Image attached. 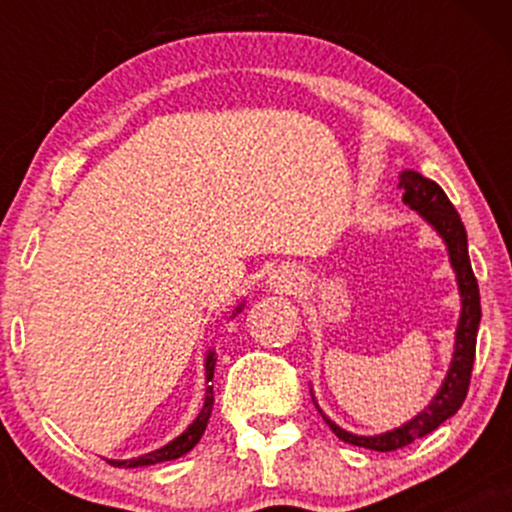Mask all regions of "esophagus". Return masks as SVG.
I'll use <instances>...</instances> for the list:
<instances>
[{
  "label": "esophagus",
  "mask_w": 512,
  "mask_h": 512,
  "mask_svg": "<svg viewBox=\"0 0 512 512\" xmlns=\"http://www.w3.org/2000/svg\"><path fill=\"white\" fill-rule=\"evenodd\" d=\"M272 284L279 286V289H289V286H293V276L291 274H274Z\"/></svg>",
  "instance_id": "obj_1"
}]
</instances>
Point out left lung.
<instances>
[{"mask_svg": "<svg viewBox=\"0 0 512 512\" xmlns=\"http://www.w3.org/2000/svg\"><path fill=\"white\" fill-rule=\"evenodd\" d=\"M399 187L404 190L402 202L409 204V209H414L416 214L438 233L440 240L445 243V248H448L450 267L452 272H455L462 308L455 330V351H452V361L448 373H445L443 378V385L438 387V392L433 395L431 402H428L419 414L411 416L409 421H404L402 426L385 433H375V436H358V433H351L346 431V428L334 424L330 416L322 414L320 404L315 402L322 419L327 421V426L332 428L334 436L339 440L358 445V448L378 452L404 448V445L414 443L416 438H424L431 431H436L443 421H448L452 414H457V409L462 407L469 390V378H472L474 351H477V332L481 320L479 286L477 279H474L472 262H469L467 231H464L460 214H457L455 207L450 204L448 195L440 190V185L424 178V175L416 173V170H402V173H399Z\"/></svg>", "mask_w": 512, "mask_h": 512, "instance_id": "obj_1", "label": "left lung"}]
</instances>
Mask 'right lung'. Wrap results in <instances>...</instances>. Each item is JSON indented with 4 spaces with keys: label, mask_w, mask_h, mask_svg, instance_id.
Instances as JSON below:
<instances>
[{
    "label": "right lung",
    "mask_w": 512,
    "mask_h": 512,
    "mask_svg": "<svg viewBox=\"0 0 512 512\" xmlns=\"http://www.w3.org/2000/svg\"><path fill=\"white\" fill-rule=\"evenodd\" d=\"M243 308H245V303H240L238 308L233 310V315H238ZM214 366H216V354H214V349H209L207 356H204V373H207V392H204V407L197 414V419L192 421V424L187 426L178 438H173L170 443L163 445V448L146 452V455L132 457V460H108V462L113 464V467H132V469L134 467H149V464H156V462L178 460V457L187 455V452L195 448V445L199 443V438L204 436V428H207V424H209L211 409H214V385H211V380H214Z\"/></svg>",
    "instance_id": "add662e5"
}]
</instances>
